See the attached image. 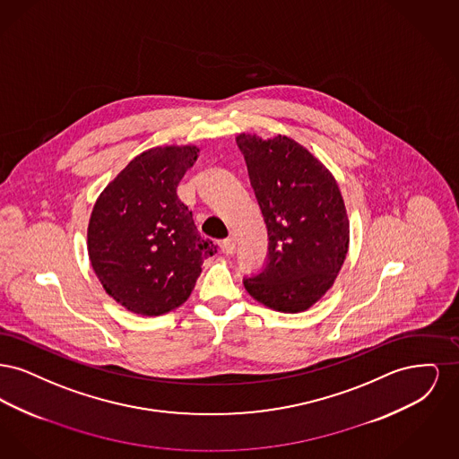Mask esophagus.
Wrapping results in <instances>:
<instances>
[{
	"instance_id": "obj_1",
	"label": "esophagus",
	"mask_w": 459,
	"mask_h": 459,
	"mask_svg": "<svg viewBox=\"0 0 459 459\" xmlns=\"http://www.w3.org/2000/svg\"><path fill=\"white\" fill-rule=\"evenodd\" d=\"M220 249L225 255H234V251H236V239L234 238H227V239L221 240L220 242Z\"/></svg>"
}]
</instances>
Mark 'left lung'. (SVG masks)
I'll list each match as a JSON object with an SVG mask.
<instances>
[{
  "mask_svg": "<svg viewBox=\"0 0 459 459\" xmlns=\"http://www.w3.org/2000/svg\"><path fill=\"white\" fill-rule=\"evenodd\" d=\"M268 232V260L244 279L262 305L299 313L333 284L350 247V220L333 175L287 135L236 137Z\"/></svg>",
  "mask_w": 459,
  "mask_h": 459,
  "instance_id": "left-lung-1",
  "label": "left lung"
}]
</instances>
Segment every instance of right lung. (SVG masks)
Returning a JSON list of instances; mask_svg holds the SVG:
<instances>
[{"label":"right lung","mask_w":459,"mask_h":459,"mask_svg":"<svg viewBox=\"0 0 459 459\" xmlns=\"http://www.w3.org/2000/svg\"><path fill=\"white\" fill-rule=\"evenodd\" d=\"M197 153L193 144L152 148L135 156L96 199L89 260L107 294L132 313L158 316L184 305L201 264L217 253L177 196Z\"/></svg>","instance_id":"1"}]
</instances>
